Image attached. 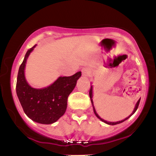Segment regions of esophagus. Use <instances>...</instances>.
I'll use <instances>...</instances> for the list:
<instances>
[{"label":"esophagus","mask_w":156,"mask_h":156,"mask_svg":"<svg viewBox=\"0 0 156 156\" xmlns=\"http://www.w3.org/2000/svg\"><path fill=\"white\" fill-rule=\"evenodd\" d=\"M82 75L84 77H90L91 75V69L89 67H83L81 69Z\"/></svg>","instance_id":"34e87169"}]
</instances>
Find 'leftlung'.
<instances>
[{"label":"left lung","instance_id":"8db88e82","mask_svg":"<svg viewBox=\"0 0 156 156\" xmlns=\"http://www.w3.org/2000/svg\"><path fill=\"white\" fill-rule=\"evenodd\" d=\"M90 99H91V102H92V106H93V101H92V86H91V88H90ZM140 100H141V98H140L139 100L138 101V102H137V104H136V107H135V109H134V110H133V112H132V114L130 115H129V116H128V117H127V118H126L125 119L122 120V121H117V122H110V121H105V120H104V119H101V118H100V116H99L98 115V113H97V112H96V111H95V107H94V106H93V111H94V113H95V115L97 116V118H98V119H100L101 121H103V122L106 123V124H109V125H115V124H120V123H122V122H124V121H126V119H129V118L130 117V116L132 115L135 113V112H136V111L137 110V109H138V105H139V103H140Z\"/></svg>","mask_w":156,"mask_h":156}]
</instances>
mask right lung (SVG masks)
Here are the masks:
<instances>
[{"label": "right lung", "instance_id": "right-lung-1", "mask_svg": "<svg viewBox=\"0 0 156 156\" xmlns=\"http://www.w3.org/2000/svg\"><path fill=\"white\" fill-rule=\"evenodd\" d=\"M35 46L28 49L18 73L16 93L25 114L35 122L50 124L66 112L67 98L74 90L81 72L69 77H59L52 84L43 89H35L25 78L26 62Z\"/></svg>", "mask_w": 156, "mask_h": 156}]
</instances>
